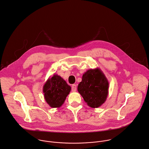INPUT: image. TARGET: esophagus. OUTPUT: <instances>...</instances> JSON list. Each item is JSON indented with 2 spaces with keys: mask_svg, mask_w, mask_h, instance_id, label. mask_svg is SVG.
Returning <instances> with one entry per match:
<instances>
[{
  "mask_svg": "<svg viewBox=\"0 0 149 149\" xmlns=\"http://www.w3.org/2000/svg\"><path fill=\"white\" fill-rule=\"evenodd\" d=\"M77 90V86L76 85L74 84L72 85V91H75Z\"/></svg>",
  "mask_w": 149,
  "mask_h": 149,
  "instance_id": "obj_1",
  "label": "esophagus"
}]
</instances>
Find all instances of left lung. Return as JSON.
<instances>
[{
  "label": "left lung",
  "instance_id": "1",
  "mask_svg": "<svg viewBox=\"0 0 149 149\" xmlns=\"http://www.w3.org/2000/svg\"><path fill=\"white\" fill-rule=\"evenodd\" d=\"M108 90V81L99 68L85 72L78 86V92L87 105L93 108H98L105 102Z\"/></svg>",
  "mask_w": 149,
  "mask_h": 149
}]
</instances>
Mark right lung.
I'll use <instances>...</instances> for the list:
<instances>
[{"instance_id": "obj_1", "label": "right lung", "mask_w": 149, "mask_h": 149, "mask_svg": "<svg viewBox=\"0 0 149 149\" xmlns=\"http://www.w3.org/2000/svg\"><path fill=\"white\" fill-rule=\"evenodd\" d=\"M71 87L58 74L49 77L43 86L44 99L51 108H60L64 104Z\"/></svg>"}]
</instances>
